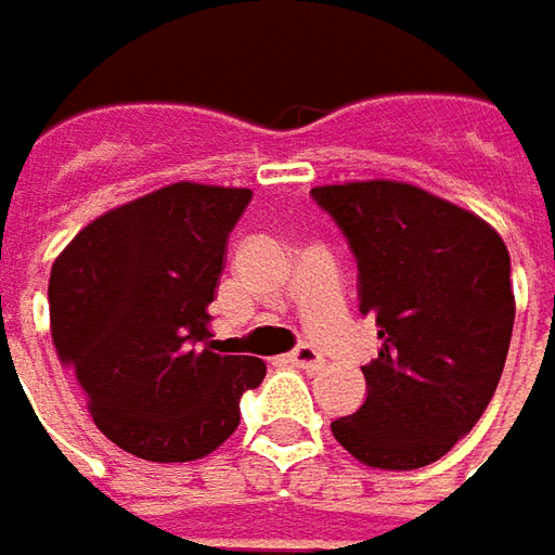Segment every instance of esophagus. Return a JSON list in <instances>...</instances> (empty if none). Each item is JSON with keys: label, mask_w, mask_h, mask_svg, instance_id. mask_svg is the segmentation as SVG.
Instances as JSON below:
<instances>
[{"label": "esophagus", "mask_w": 555, "mask_h": 555, "mask_svg": "<svg viewBox=\"0 0 555 555\" xmlns=\"http://www.w3.org/2000/svg\"><path fill=\"white\" fill-rule=\"evenodd\" d=\"M286 360L293 363V366H299V370H308V373H314V370H321L323 366V354L318 348H311V345H299V348H293Z\"/></svg>", "instance_id": "esophagus-1"}]
</instances>
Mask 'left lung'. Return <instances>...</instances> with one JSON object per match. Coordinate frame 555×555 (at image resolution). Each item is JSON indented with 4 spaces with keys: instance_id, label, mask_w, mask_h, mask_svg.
I'll list each match as a JSON object with an SVG mask.
<instances>
[{
    "instance_id": "1",
    "label": "left lung",
    "mask_w": 555,
    "mask_h": 555,
    "mask_svg": "<svg viewBox=\"0 0 555 555\" xmlns=\"http://www.w3.org/2000/svg\"><path fill=\"white\" fill-rule=\"evenodd\" d=\"M311 198L354 253L357 308L382 338L363 406L333 434L370 467H425L470 434L504 373L511 253L492 225L406 182L321 185Z\"/></svg>"
}]
</instances>
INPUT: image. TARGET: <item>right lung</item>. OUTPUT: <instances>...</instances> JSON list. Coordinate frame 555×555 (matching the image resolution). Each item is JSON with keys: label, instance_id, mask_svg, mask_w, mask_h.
Listing matches in <instances>:
<instances>
[{"label": "right lung", "instance_id": "1", "mask_svg": "<svg viewBox=\"0 0 555 555\" xmlns=\"http://www.w3.org/2000/svg\"><path fill=\"white\" fill-rule=\"evenodd\" d=\"M250 198V189L173 182L94 219L51 269L54 348L94 425L137 459H204L266 378L262 360L207 341V305Z\"/></svg>", "mask_w": 555, "mask_h": 555}]
</instances>
